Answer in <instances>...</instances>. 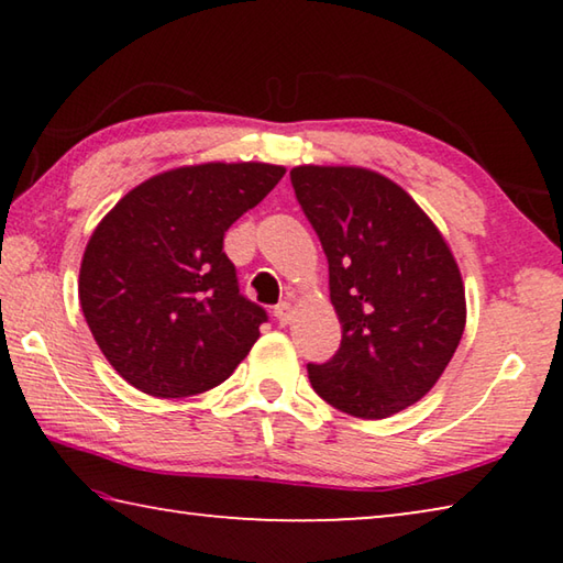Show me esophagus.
Instances as JSON below:
<instances>
[{"label": "esophagus", "mask_w": 563, "mask_h": 563, "mask_svg": "<svg viewBox=\"0 0 563 563\" xmlns=\"http://www.w3.org/2000/svg\"><path fill=\"white\" fill-rule=\"evenodd\" d=\"M275 320L280 322V325H288L292 320V305L290 302H280L278 308H275Z\"/></svg>", "instance_id": "1"}]
</instances>
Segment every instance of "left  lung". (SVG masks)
<instances>
[{"instance_id":"left-lung-1","label":"left lung","mask_w":563,"mask_h":563,"mask_svg":"<svg viewBox=\"0 0 563 563\" xmlns=\"http://www.w3.org/2000/svg\"><path fill=\"white\" fill-rule=\"evenodd\" d=\"M290 180L330 265L342 342L310 385L340 412L385 419L437 385L466 325L460 265L395 180L362 166H295Z\"/></svg>"}]
</instances>
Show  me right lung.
<instances>
[{"instance_id": "add662e5", "label": "right lung", "mask_w": 563, "mask_h": 563, "mask_svg": "<svg viewBox=\"0 0 563 563\" xmlns=\"http://www.w3.org/2000/svg\"><path fill=\"white\" fill-rule=\"evenodd\" d=\"M285 166L194 164L131 188L93 228L79 302L111 367L151 397H190L233 375L265 310L238 290L223 235Z\"/></svg>"}]
</instances>
